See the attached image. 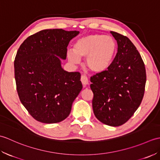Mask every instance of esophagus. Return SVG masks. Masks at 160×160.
Returning <instances> with one entry per match:
<instances>
[{
    "label": "esophagus",
    "mask_w": 160,
    "mask_h": 160,
    "mask_svg": "<svg viewBox=\"0 0 160 160\" xmlns=\"http://www.w3.org/2000/svg\"><path fill=\"white\" fill-rule=\"evenodd\" d=\"M81 82H82L83 85H87V84H89V80H88V78L85 76V75H82L80 78Z\"/></svg>",
    "instance_id": "obj_1"
}]
</instances>
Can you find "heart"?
I'll return each mask as SVG.
<instances>
[{
    "label": "heart",
    "mask_w": 160,
    "mask_h": 160,
    "mask_svg": "<svg viewBox=\"0 0 160 160\" xmlns=\"http://www.w3.org/2000/svg\"><path fill=\"white\" fill-rule=\"evenodd\" d=\"M117 44L111 36L102 34H89L78 38L73 51L67 52L71 63L76 64L80 58H86V64L95 73H102L111 65L116 54Z\"/></svg>",
    "instance_id": "heart-1"
}]
</instances>
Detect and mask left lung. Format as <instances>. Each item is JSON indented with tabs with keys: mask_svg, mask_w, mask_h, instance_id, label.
<instances>
[{
	"mask_svg": "<svg viewBox=\"0 0 160 160\" xmlns=\"http://www.w3.org/2000/svg\"><path fill=\"white\" fill-rule=\"evenodd\" d=\"M118 43L111 65L91 78L94 115L103 124L118 127L127 122L140 106L146 80L144 63L127 36L111 32Z\"/></svg>",
	"mask_w": 160,
	"mask_h": 160,
	"instance_id": "left-lung-1",
	"label": "left lung"
}]
</instances>
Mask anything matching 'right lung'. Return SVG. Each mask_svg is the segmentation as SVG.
Segmentation results:
<instances>
[{"mask_svg": "<svg viewBox=\"0 0 160 160\" xmlns=\"http://www.w3.org/2000/svg\"><path fill=\"white\" fill-rule=\"evenodd\" d=\"M79 33L44 29L29 36L17 52V91L23 106L37 121L53 124L64 120L82 89L80 73L68 72L61 66L70 40Z\"/></svg>", "mask_w": 160, "mask_h": 160, "instance_id": "add662e5", "label": "right lung"}]
</instances>
